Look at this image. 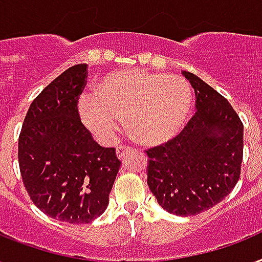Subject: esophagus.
I'll use <instances>...</instances> for the list:
<instances>
[{
    "label": "esophagus",
    "mask_w": 262,
    "mask_h": 262,
    "mask_svg": "<svg viewBox=\"0 0 262 262\" xmlns=\"http://www.w3.org/2000/svg\"><path fill=\"white\" fill-rule=\"evenodd\" d=\"M129 147L128 146H119L116 149V154H117V159L119 160H123L129 153Z\"/></svg>",
    "instance_id": "1"
}]
</instances>
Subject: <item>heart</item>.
<instances>
[{
    "label": "heart",
    "mask_w": 262,
    "mask_h": 262,
    "mask_svg": "<svg viewBox=\"0 0 262 262\" xmlns=\"http://www.w3.org/2000/svg\"><path fill=\"white\" fill-rule=\"evenodd\" d=\"M191 106V87L184 79L145 70L106 75L95 93H84L78 101L80 120L101 143L115 141L125 115L129 129L151 146L178 137Z\"/></svg>",
    "instance_id": "1"
}]
</instances>
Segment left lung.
Segmentation results:
<instances>
[{"label": "left lung", "mask_w": 262, "mask_h": 262, "mask_svg": "<svg viewBox=\"0 0 262 262\" xmlns=\"http://www.w3.org/2000/svg\"><path fill=\"white\" fill-rule=\"evenodd\" d=\"M195 115L165 145L149 149L147 186L167 212L194 216L226 198L241 175L243 124L231 103L196 75Z\"/></svg>", "instance_id": "obj_1"}]
</instances>
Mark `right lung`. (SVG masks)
I'll return each mask as SVG.
<instances>
[{
	"mask_svg": "<svg viewBox=\"0 0 262 262\" xmlns=\"http://www.w3.org/2000/svg\"><path fill=\"white\" fill-rule=\"evenodd\" d=\"M87 64H76L49 83L30 105L19 137L26 190L43 213L87 224L105 212L120 169L113 147H102L82 124L78 98Z\"/></svg>",
	"mask_w": 262,
	"mask_h": 262,
	"instance_id": "add662e5",
	"label": "right lung"
}]
</instances>
